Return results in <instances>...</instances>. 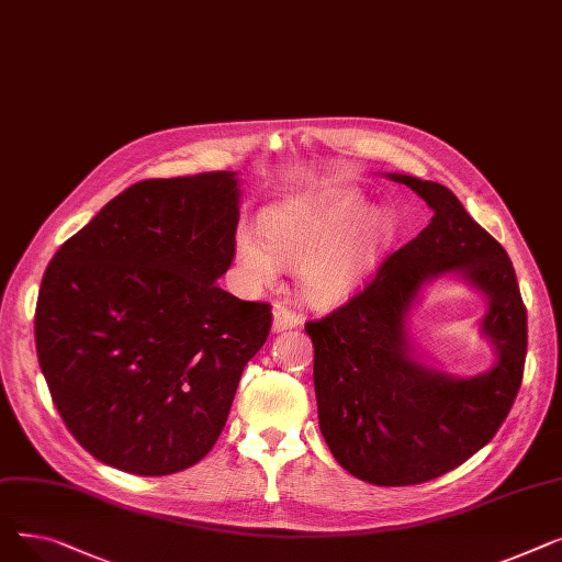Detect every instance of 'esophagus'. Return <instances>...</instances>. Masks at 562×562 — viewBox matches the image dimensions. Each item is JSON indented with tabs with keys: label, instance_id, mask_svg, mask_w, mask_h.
<instances>
[{
	"label": "esophagus",
	"instance_id": "esophagus-1",
	"mask_svg": "<svg viewBox=\"0 0 562 562\" xmlns=\"http://www.w3.org/2000/svg\"><path fill=\"white\" fill-rule=\"evenodd\" d=\"M299 323H301V316L293 314L282 303L273 307V333H286L291 328H299Z\"/></svg>",
	"mask_w": 562,
	"mask_h": 562
}]
</instances>
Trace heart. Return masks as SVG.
I'll list each match as a JSON object with an SVG mask.
<instances>
[{
	"mask_svg": "<svg viewBox=\"0 0 562 562\" xmlns=\"http://www.w3.org/2000/svg\"><path fill=\"white\" fill-rule=\"evenodd\" d=\"M396 221L385 210H364L356 193L291 200L266 210L259 234L241 227L234 259L250 286L271 284L278 263L301 266L303 296L318 307L348 301L385 259Z\"/></svg>",
	"mask_w": 562,
	"mask_h": 562,
	"instance_id": "obj_1",
	"label": "heart"
}]
</instances>
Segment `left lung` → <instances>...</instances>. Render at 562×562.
<instances>
[{"label": "left lung", "instance_id": "left-lung-1", "mask_svg": "<svg viewBox=\"0 0 562 562\" xmlns=\"http://www.w3.org/2000/svg\"><path fill=\"white\" fill-rule=\"evenodd\" d=\"M432 210L430 223L380 263L375 278L305 333L314 344L318 426L335 460L360 481L398 487L460 467L496 435L521 385L526 307L513 261L437 182L390 172ZM458 274L488 299L482 334L497 362L460 379L424 366L406 318L424 283Z\"/></svg>", "mask_w": 562, "mask_h": 562}]
</instances>
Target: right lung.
Instances as JSON below:
<instances>
[{
  "label": "right lung",
  "mask_w": 562,
  "mask_h": 562,
  "mask_svg": "<svg viewBox=\"0 0 562 562\" xmlns=\"http://www.w3.org/2000/svg\"><path fill=\"white\" fill-rule=\"evenodd\" d=\"M239 177L145 180L56 250L36 350L79 445L136 476L189 469L216 445L271 305L216 280L234 259Z\"/></svg>",
  "instance_id": "obj_1"
}]
</instances>
